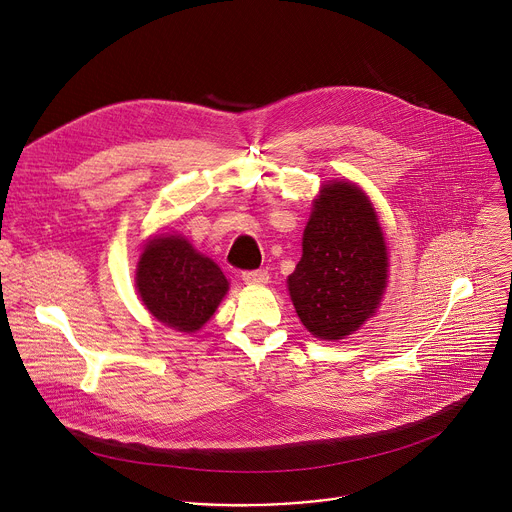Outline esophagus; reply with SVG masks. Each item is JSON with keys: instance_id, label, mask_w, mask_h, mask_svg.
Returning <instances> with one entry per match:
<instances>
[{"instance_id": "1", "label": "esophagus", "mask_w": 512, "mask_h": 512, "mask_svg": "<svg viewBox=\"0 0 512 512\" xmlns=\"http://www.w3.org/2000/svg\"><path fill=\"white\" fill-rule=\"evenodd\" d=\"M243 281L245 283H267L269 273L265 269H253V271H243Z\"/></svg>"}]
</instances>
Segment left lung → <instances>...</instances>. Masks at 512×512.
<instances>
[{
    "instance_id": "1",
    "label": "left lung",
    "mask_w": 512,
    "mask_h": 512,
    "mask_svg": "<svg viewBox=\"0 0 512 512\" xmlns=\"http://www.w3.org/2000/svg\"><path fill=\"white\" fill-rule=\"evenodd\" d=\"M302 247L287 277L291 302L316 338L340 340L375 314L387 283V247L369 198L350 182L326 184Z\"/></svg>"
}]
</instances>
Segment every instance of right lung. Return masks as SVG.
Wrapping results in <instances>:
<instances>
[{
    "label": "right lung",
    "instance_id": "1",
    "mask_svg": "<svg viewBox=\"0 0 512 512\" xmlns=\"http://www.w3.org/2000/svg\"><path fill=\"white\" fill-rule=\"evenodd\" d=\"M135 285L152 316L180 332L198 330L229 289V281L212 259L174 235L156 237L145 245Z\"/></svg>",
    "mask_w": 512,
    "mask_h": 512
}]
</instances>
